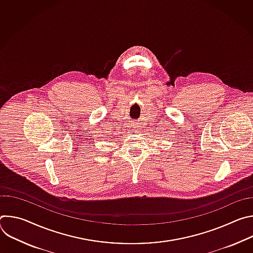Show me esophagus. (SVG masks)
<instances>
[{
    "label": "esophagus",
    "instance_id": "1",
    "mask_svg": "<svg viewBox=\"0 0 253 253\" xmlns=\"http://www.w3.org/2000/svg\"><path fill=\"white\" fill-rule=\"evenodd\" d=\"M131 126H132V128H134V129H135V131H136V130H138V127H139V126H138V123H137V122H133Z\"/></svg>",
    "mask_w": 253,
    "mask_h": 253
}]
</instances>
